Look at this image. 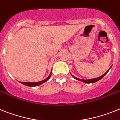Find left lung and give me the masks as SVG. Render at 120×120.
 <instances>
[{
	"mask_svg": "<svg viewBox=\"0 0 120 120\" xmlns=\"http://www.w3.org/2000/svg\"><path fill=\"white\" fill-rule=\"evenodd\" d=\"M111 68V67L109 68V69ZM109 69L108 71H107L106 72H105V74H104L103 75H102L101 76H100V77H97V78H95V79H87V80H84V79H79V78H77V77H75L74 76H73V77H74V79H77V80H80V81H82V82H85V83H94V82H97V81H98V80H99L100 79H101L102 78V77L104 76L105 75H106L107 73L109 72Z\"/></svg>",
	"mask_w": 120,
	"mask_h": 120,
	"instance_id": "left-lung-1",
	"label": "left lung"
}]
</instances>
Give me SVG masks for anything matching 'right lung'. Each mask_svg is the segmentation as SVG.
I'll use <instances>...</instances> for the list:
<instances>
[{"label": "right lung", "mask_w": 120, "mask_h": 120, "mask_svg": "<svg viewBox=\"0 0 120 120\" xmlns=\"http://www.w3.org/2000/svg\"><path fill=\"white\" fill-rule=\"evenodd\" d=\"M52 73V72H51ZM51 73L50 74V75L48 76L46 79H45L44 80H42V81H40V82H21L22 84H24V85H26V86H38V85H41L42 83H43L44 82H46L48 79L51 77Z\"/></svg>", "instance_id": "obj_1"}]
</instances>
